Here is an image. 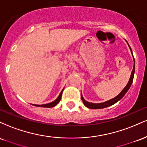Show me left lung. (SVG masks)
Segmentation results:
<instances>
[{"label":"left lung","mask_w":147,"mask_h":147,"mask_svg":"<svg viewBox=\"0 0 147 147\" xmlns=\"http://www.w3.org/2000/svg\"><path fill=\"white\" fill-rule=\"evenodd\" d=\"M131 52H132V50H131ZM133 59H134V57H133ZM134 72H135V63H134V66H133L132 72H131V77H130V79H129V82H128L127 85L126 86V87L123 89V90L117 96V97H115V98L110 99V100L107 101V102H105L104 103H100V104H93V103H90V102H86V101L85 99L83 98V97H82V96H81V98H82V102H83L84 104L86 106V107L89 108V109H104V108H106V107H108V106H110L111 105H113V104H115V103L117 102L118 101L120 100V99H122V97L124 96V95L126 93V92L129 90V88L131 87V84H132V82H133V77H134Z\"/></svg>","instance_id":"left-lung-1"}]
</instances>
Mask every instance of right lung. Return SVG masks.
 <instances>
[{"mask_svg": "<svg viewBox=\"0 0 147 147\" xmlns=\"http://www.w3.org/2000/svg\"><path fill=\"white\" fill-rule=\"evenodd\" d=\"M63 89L62 90L61 92L60 95H59V97H57V99H55L54 102H52L51 103H49V104H42V105H37V104H33V105L35 106H39V107H45V108L54 107V106H56L57 104L60 102L61 99V95H62V92H63Z\"/></svg>", "mask_w": 147, "mask_h": 147, "instance_id": "add662e5", "label": "right lung"}]
</instances>
